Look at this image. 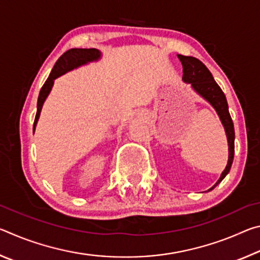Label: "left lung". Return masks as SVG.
<instances>
[{
    "instance_id": "1",
    "label": "left lung",
    "mask_w": 260,
    "mask_h": 260,
    "mask_svg": "<svg viewBox=\"0 0 260 260\" xmlns=\"http://www.w3.org/2000/svg\"><path fill=\"white\" fill-rule=\"evenodd\" d=\"M178 58L182 64L183 69V81L191 83V87L199 93L202 98H204L215 109V111L219 114L220 120H221L223 127H225L228 147H230V157H228V162L225 171H223L221 177L215 183L221 182V180L226 177L230 172L231 166L234 159V140H235V132H234V124L231 118L230 111H228V104L226 96L221 90V88L212 77V74L209 71V69L202 63L200 59L195 58L191 56H183L178 55ZM213 186L210 190L215 187Z\"/></svg>"
}]
</instances>
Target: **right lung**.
I'll list each match as a JSON object with an SVG mask.
<instances>
[{"label":"right lung","mask_w":260,"mask_h":260,"mask_svg":"<svg viewBox=\"0 0 260 260\" xmlns=\"http://www.w3.org/2000/svg\"><path fill=\"white\" fill-rule=\"evenodd\" d=\"M100 56H101V52L98 49H94V48H90V49H81V48L77 49V48H74V49H70L68 51H65L64 54L59 57L58 60L56 61L55 67L52 68L49 77H48V79L45 82V85L42 86L40 94H39L38 111H37V114H35L33 131L35 129V125H37L39 117H40L42 105L45 103L48 94L50 93L55 79L61 76V74L67 73L68 71H70V70L88 63V61L98 60L100 58Z\"/></svg>","instance_id":"obj_1"}]
</instances>
